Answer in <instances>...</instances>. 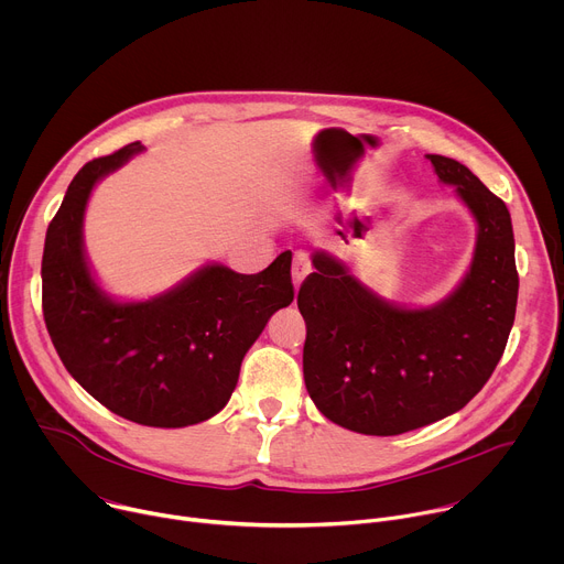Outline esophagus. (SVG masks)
I'll return each instance as SVG.
<instances>
[{"mask_svg":"<svg viewBox=\"0 0 564 564\" xmlns=\"http://www.w3.org/2000/svg\"><path fill=\"white\" fill-rule=\"evenodd\" d=\"M310 272V261L305 254H296L294 261H292V283H294V290H299V285L303 283L305 274Z\"/></svg>","mask_w":564,"mask_h":564,"instance_id":"1","label":"esophagus"}]
</instances>
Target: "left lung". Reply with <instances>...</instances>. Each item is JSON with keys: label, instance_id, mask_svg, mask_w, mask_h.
<instances>
[{"label": "left lung", "instance_id": "1", "mask_svg": "<svg viewBox=\"0 0 564 564\" xmlns=\"http://www.w3.org/2000/svg\"><path fill=\"white\" fill-rule=\"evenodd\" d=\"M426 158L477 223L473 261L455 292L431 307H399L318 250L296 296L314 406L364 435H401L464 409L494 375L513 328L518 270L505 200L457 160Z\"/></svg>", "mask_w": 564, "mask_h": 564}]
</instances>
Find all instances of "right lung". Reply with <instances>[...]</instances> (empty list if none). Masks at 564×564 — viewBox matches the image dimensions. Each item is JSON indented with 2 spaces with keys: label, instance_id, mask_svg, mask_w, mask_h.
Here are the masks:
<instances>
[{
  "label": "right lung",
  "instance_id": "obj_1",
  "mask_svg": "<svg viewBox=\"0 0 564 564\" xmlns=\"http://www.w3.org/2000/svg\"><path fill=\"white\" fill-rule=\"evenodd\" d=\"M138 151L131 142L96 158L70 181L46 229L42 310L64 368L102 406L142 426L183 429L225 409L246 352L292 303V252L259 274L205 265L149 301L107 296L85 257V209L96 183Z\"/></svg>",
  "mask_w": 564,
  "mask_h": 564
}]
</instances>
